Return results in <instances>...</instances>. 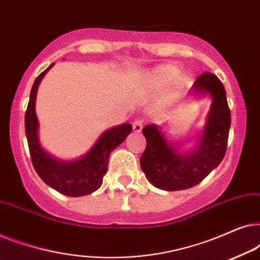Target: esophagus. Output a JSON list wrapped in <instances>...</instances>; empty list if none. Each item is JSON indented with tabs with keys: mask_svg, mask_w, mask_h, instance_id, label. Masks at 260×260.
Wrapping results in <instances>:
<instances>
[{
	"mask_svg": "<svg viewBox=\"0 0 260 260\" xmlns=\"http://www.w3.org/2000/svg\"><path fill=\"white\" fill-rule=\"evenodd\" d=\"M133 127H134L135 133H141L142 129H143V120H142V119L134 120Z\"/></svg>",
	"mask_w": 260,
	"mask_h": 260,
	"instance_id": "1",
	"label": "esophagus"
}]
</instances>
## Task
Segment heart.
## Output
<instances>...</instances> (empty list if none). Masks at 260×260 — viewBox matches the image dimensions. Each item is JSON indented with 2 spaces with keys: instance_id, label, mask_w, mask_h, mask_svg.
<instances>
[{
  "instance_id": "b5f03b06",
  "label": "heart",
  "mask_w": 260,
  "mask_h": 260,
  "mask_svg": "<svg viewBox=\"0 0 260 260\" xmlns=\"http://www.w3.org/2000/svg\"><path fill=\"white\" fill-rule=\"evenodd\" d=\"M179 73L180 71L176 66H173V65L159 66L149 74L148 83L150 84L151 87L156 88V90H161V88H165L166 86H168L172 81H174L177 78V76H179ZM183 85H184V80L181 79V78H179V79L175 81V83H174V87L172 90V93L166 98L165 105H167L168 103H170V101H173L174 98L177 97V94H179L180 91L182 90Z\"/></svg>"
}]
</instances>
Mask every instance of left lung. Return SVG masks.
Returning a JSON list of instances; mask_svg holds the SVG:
<instances>
[{
    "label": "left lung",
    "mask_w": 260,
    "mask_h": 260,
    "mask_svg": "<svg viewBox=\"0 0 260 260\" xmlns=\"http://www.w3.org/2000/svg\"><path fill=\"white\" fill-rule=\"evenodd\" d=\"M189 94H208L212 98L204 130L194 149L179 152L155 124L142 129L147 148L141 157V168L149 182L159 189L173 191L197 186L220 165L227 150L231 111L221 81L215 74L202 73Z\"/></svg>",
    "instance_id": "1"
}]
</instances>
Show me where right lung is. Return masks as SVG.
I'll use <instances>...</instances> for the list:
<instances>
[{"instance_id": "add662e5", "label": "right lung", "mask_w": 260, "mask_h": 260, "mask_svg": "<svg viewBox=\"0 0 260 260\" xmlns=\"http://www.w3.org/2000/svg\"><path fill=\"white\" fill-rule=\"evenodd\" d=\"M52 63L37 79L31 87L29 103L24 115V129L35 172L45 183L67 197H84L99 189L108 172L110 154L125 141L133 126L129 123L104 131L93 147L83 157L74 161H61L49 155L39 141V120L35 113L38 87Z\"/></svg>"}]
</instances>
